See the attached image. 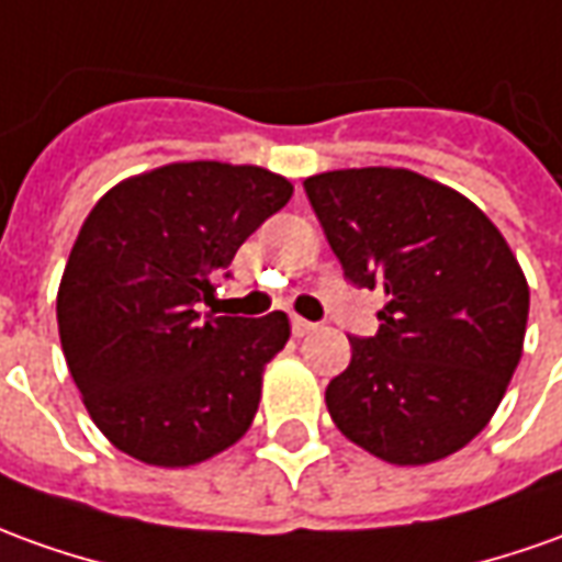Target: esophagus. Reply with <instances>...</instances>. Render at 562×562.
<instances>
[{
    "label": "esophagus",
    "instance_id": "obj_1",
    "mask_svg": "<svg viewBox=\"0 0 562 562\" xmlns=\"http://www.w3.org/2000/svg\"><path fill=\"white\" fill-rule=\"evenodd\" d=\"M315 327H318V324L300 318V315H293V318H290V330H293V336H308V333L315 330Z\"/></svg>",
    "mask_w": 562,
    "mask_h": 562
}]
</instances>
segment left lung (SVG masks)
<instances>
[{
    "label": "left lung",
    "mask_w": 562,
    "mask_h": 562,
    "mask_svg": "<svg viewBox=\"0 0 562 562\" xmlns=\"http://www.w3.org/2000/svg\"><path fill=\"white\" fill-rule=\"evenodd\" d=\"M342 274L385 293L376 336H351L327 385L336 428L392 465L462 450L524 355L529 288L502 232L456 189L404 168L305 180Z\"/></svg>",
    "instance_id": "1"
}]
</instances>
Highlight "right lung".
<instances>
[{
	"instance_id": "obj_1",
	"label": "right lung",
	"mask_w": 562,
	"mask_h": 562,
	"mask_svg": "<svg viewBox=\"0 0 562 562\" xmlns=\"http://www.w3.org/2000/svg\"><path fill=\"white\" fill-rule=\"evenodd\" d=\"M290 195L272 170L180 161L112 186L81 223L57 290L60 346L91 419L122 452L186 468L250 428L288 315L201 318L199 303Z\"/></svg>"
}]
</instances>
